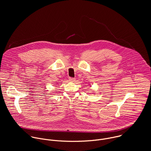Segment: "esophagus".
Segmentation results:
<instances>
[{
	"instance_id": "esophagus-1",
	"label": "esophagus",
	"mask_w": 151,
	"mask_h": 151,
	"mask_svg": "<svg viewBox=\"0 0 151 151\" xmlns=\"http://www.w3.org/2000/svg\"><path fill=\"white\" fill-rule=\"evenodd\" d=\"M75 78H69V81H70V82H75Z\"/></svg>"
}]
</instances>
